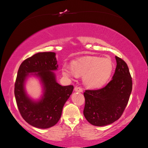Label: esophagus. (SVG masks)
<instances>
[{
	"instance_id": "esophagus-1",
	"label": "esophagus",
	"mask_w": 148,
	"mask_h": 148,
	"mask_svg": "<svg viewBox=\"0 0 148 148\" xmlns=\"http://www.w3.org/2000/svg\"><path fill=\"white\" fill-rule=\"evenodd\" d=\"M75 91L77 92H83V88L79 86H76L75 88Z\"/></svg>"
}]
</instances>
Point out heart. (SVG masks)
<instances>
[{"label": "heart", "mask_w": 148, "mask_h": 148, "mask_svg": "<svg viewBox=\"0 0 148 148\" xmlns=\"http://www.w3.org/2000/svg\"><path fill=\"white\" fill-rule=\"evenodd\" d=\"M71 65H63L62 67L63 75L67 77H73L75 75L84 76V84L92 88L104 84L113 70V64L110 59L94 56L74 60Z\"/></svg>", "instance_id": "heart-1"}]
</instances>
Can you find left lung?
Wrapping results in <instances>:
<instances>
[{"label": "left lung", "instance_id": "obj_1", "mask_svg": "<svg viewBox=\"0 0 148 148\" xmlns=\"http://www.w3.org/2000/svg\"><path fill=\"white\" fill-rule=\"evenodd\" d=\"M117 66L111 81L104 88L84 92V116L95 126L102 127L117 120L125 109L132 90V78L127 64L115 56Z\"/></svg>", "mask_w": 148, "mask_h": 148}]
</instances>
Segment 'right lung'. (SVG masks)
I'll list each match as a JSON object with an SVG mask.
<instances>
[{
	"mask_svg": "<svg viewBox=\"0 0 148 148\" xmlns=\"http://www.w3.org/2000/svg\"><path fill=\"white\" fill-rule=\"evenodd\" d=\"M56 53L39 52L25 60L20 65L15 83V96L21 117L32 126L48 128L55 125L61 117L65 103L73 90V85L62 86L57 83L52 71L57 69ZM41 79L44 94L41 100L35 102L25 94L24 84L29 73Z\"/></svg>",
	"mask_w": 148,
	"mask_h": 148,
	"instance_id": "1",
	"label": "right lung"
}]
</instances>
